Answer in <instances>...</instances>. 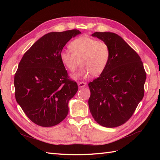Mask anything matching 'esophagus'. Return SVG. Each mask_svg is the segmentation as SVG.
Returning <instances> with one entry per match:
<instances>
[{
	"label": "esophagus",
	"mask_w": 160,
	"mask_h": 160,
	"mask_svg": "<svg viewBox=\"0 0 160 160\" xmlns=\"http://www.w3.org/2000/svg\"><path fill=\"white\" fill-rule=\"evenodd\" d=\"M78 87H79V88H82L84 87H85L87 83L84 82H82V81H79V82H78Z\"/></svg>",
	"instance_id": "esophagus-1"
}]
</instances>
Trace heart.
I'll return each instance as SVG.
<instances>
[{
    "instance_id": "1",
    "label": "heart",
    "mask_w": 160,
    "mask_h": 160,
    "mask_svg": "<svg viewBox=\"0 0 160 160\" xmlns=\"http://www.w3.org/2000/svg\"><path fill=\"white\" fill-rule=\"evenodd\" d=\"M69 50L60 53V60L71 73L76 71L80 64L81 67L74 78H86L90 74L99 76L106 69L111 56L110 47L102 40L82 36L73 40L69 44Z\"/></svg>"
}]
</instances>
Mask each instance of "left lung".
Returning <instances> with one entry per match:
<instances>
[{
    "label": "left lung",
    "mask_w": 160,
    "mask_h": 160,
    "mask_svg": "<svg viewBox=\"0 0 160 160\" xmlns=\"http://www.w3.org/2000/svg\"><path fill=\"white\" fill-rule=\"evenodd\" d=\"M110 47L111 56L100 77L89 83V107L98 124L113 128L124 124L134 113L144 95L147 73L136 52L120 36L95 32Z\"/></svg>",
    "instance_id": "left-lung-1"
}]
</instances>
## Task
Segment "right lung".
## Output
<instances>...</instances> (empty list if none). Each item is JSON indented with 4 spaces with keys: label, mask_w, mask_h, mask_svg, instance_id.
Returning <instances> with one entry per match:
<instances>
[{
    "label": "right lung",
    "mask_w": 160,
    "mask_h": 160,
    "mask_svg": "<svg viewBox=\"0 0 160 160\" xmlns=\"http://www.w3.org/2000/svg\"><path fill=\"white\" fill-rule=\"evenodd\" d=\"M79 33L76 29L47 33L20 61L14 76L16 100L29 120L40 127L62 122L69 112V100L78 91L60 55L67 42Z\"/></svg>",
    "instance_id": "add662e5"
}]
</instances>
